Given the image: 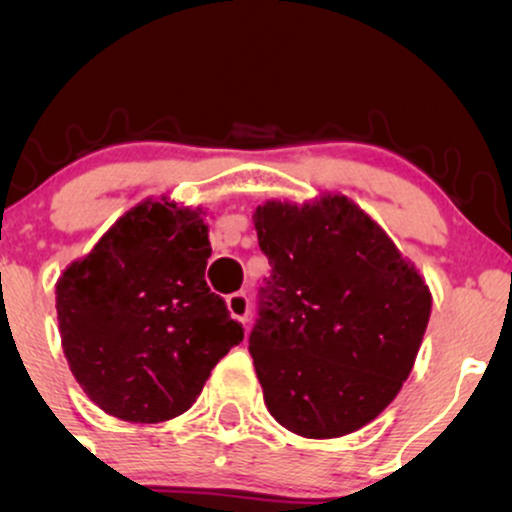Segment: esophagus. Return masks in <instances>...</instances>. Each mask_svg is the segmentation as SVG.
Masks as SVG:
<instances>
[{
    "label": "esophagus",
    "mask_w": 512,
    "mask_h": 512,
    "mask_svg": "<svg viewBox=\"0 0 512 512\" xmlns=\"http://www.w3.org/2000/svg\"><path fill=\"white\" fill-rule=\"evenodd\" d=\"M226 305H228V313L236 317L238 322H243V325H248V317H250V298L245 296V293H231V296L226 298Z\"/></svg>",
    "instance_id": "34e87169"
}]
</instances>
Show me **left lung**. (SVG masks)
Returning <instances> with one entry per match:
<instances>
[{
    "instance_id": "1",
    "label": "left lung",
    "mask_w": 512,
    "mask_h": 512,
    "mask_svg": "<svg viewBox=\"0 0 512 512\" xmlns=\"http://www.w3.org/2000/svg\"><path fill=\"white\" fill-rule=\"evenodd\" d=\"M272 274L250 356L264 404L303 438H339L383 411L409 378L431 317L424 276L344 195L255 209Z\"/></svg>"
}]
</instances>
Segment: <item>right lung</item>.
Listing matches in <instances>:
<instances>
[{"label": "right lung", "mask_w": 512, "mask_h": 512, "mask_svg": "<svg viewBox=\"0 0 512 512\" xmlns=\"http://www.w3.org/2000/svg\"><path fill=\"white\" fill-rule=\"evenodd\" d=\"M209 226L199 211L146 199L57 281L62 349L105 414L158 424L195 404L243 325L209 291Z\"/></svg>", "instance_id": "add662e5"}]
</instances>
